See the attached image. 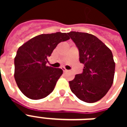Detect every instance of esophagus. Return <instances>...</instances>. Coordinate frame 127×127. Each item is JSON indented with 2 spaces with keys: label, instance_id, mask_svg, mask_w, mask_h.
<instances>
[{
  "label": "esophagus",
  "instance_id": "obj_1",
  "mask_svg": "<svg viewBox=\"0 0 127 127\" xmlns=\"http://www.w3.org/2000/svg\"><path fill=\"white\" fill-rule=\"evenodd\" d=\"M61 69H63V71L64 72H66V71H67V70H66V69H65V68H64V67H62V68H61Z\"/></svg>",
  "mask_w": 127,
  "mask_h": 127
}]
</instances>
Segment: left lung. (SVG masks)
<instances>
[{
    "instance_id": "obj_1",
    "label": "left lung",
    "mask_w": 127,
    "mask_h": 127,
    "mask_svg": "<svg viewBox=\"0 0 127 127\" xmlns=\"http://www.w3.org/2000/svg\"><path fill=\"white\" fill-rule=\"evenodd\" d=\"M68 35L79 50L83 72L69 82L72 93L86 103L99 101L108 92L114 81L115 63L111 50L91 34L71 31Z\"/></svg>"
}]
</instances>
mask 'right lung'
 <instances>
[{"label": "right lung", "instance_id": "obj_1", "mask_svg": "<svg viewBox=\"0 0 127 127\" xmlns=\"http://www.w3.org/2000/svg\"><path fill=\"white\" fill-rule=\"evenodd\" d=\"M69 39L67 34L60 32L42 34L18 48L14 59V77L18 88L28 98L41 99L54 91L63 71L47 66V58L59 43Z\"/></svg>", "mask_w": 127, "mask_h": 127}]
</instances>
